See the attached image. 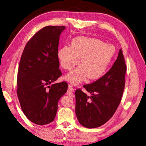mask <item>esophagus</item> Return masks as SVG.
<instances>
[{"instance_id":"1","label":"esophagus","mask_w":146,"mask_h":146,"mask_svg":"<svg viewBox=\"0 0 146 146\" xmlns=\"http://www.w3.org/2000/svg\"><path fill=\"white\" fill-rule=\"evenodd\" d=\"M73 92H74V88L72 86L69 85L68 86V93H72Z\"/></svg>"}]
</instances>
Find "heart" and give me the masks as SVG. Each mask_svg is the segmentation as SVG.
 I'll use <instances>...</instances> for the list:
<instances>
[{
    "mask_svg": "<svg viewBox=\"0 0 146 146\" xmlns=\"http://www.w3.org/2000/svg\"><path fill=\"white\" fill-rule=\"evenodd\" d=\"M115 54V48L111 44H104L100 40L84 36L74 38L70 46H64L59 48L58 59L60 66L65 70H72L65 79L73 85L82 82L88 77L91 80H98L106 73Z\"/></svg>",
    "mask_w": 146,
    "mask_h": 146,
    "instance_id": "1",
    "label": "heart"
}]
</instances>
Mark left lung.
<instances>
[{"mask_svg":"<svg viewBox=\"0 0 146 146\" xmlns=\"http://www.w3.org/2000/svg\"><path fill=\"white\" fill-rule=\"evenodd\" d=\"M126 65L122 50L110 70L96 81L83 86L88 96L78 89L75 92V112L79 123L92 129L100 127L115 113L125 87Z\"/></svg>","mask_w":146,"mask_h":146,"instance_id":"8db88e82","label":"left lung"}]
</instances>
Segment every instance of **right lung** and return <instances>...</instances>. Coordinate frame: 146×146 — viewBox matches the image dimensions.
<instances>
[{"mask_svg": "<svg viewBox=\"0 0 146 146\" xmlns=\"http://www.w3.org/2000/svg\"><path fill=\"white\" fill-rule=\"evenodd\" d=\"M65 29L43 28L27 42L21 58L17 96L23 113L37 125L53 121L59 99L67 91V82L53 84L62 74L57 52L59 36Z\"/></svg>", "mask_w": 146, "mask_h": 146, "instance_id": "right-lung-1", "label": "right lung"}]
</instances>
